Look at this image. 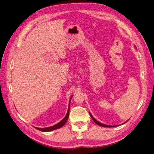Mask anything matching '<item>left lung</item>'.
I'll return each mask as SVG.
<instances>
[{
  "label": "left lung",
  "instance_id": "left-lung-1",
  "mask_svg": "<svg viewBox=\"0 0 154 154\" xmlns=\"http://www.w3.org/2000/svg\"><path fill=\"white\" fill-rule=\"evenodd\" d=\"M90 116H91V117L92 118V120L94 121V122L97 124V125H100V126H101V127H114L115 126H110V125H105V124H103V123H100V122H97V120H96L94 118V117H93V116H92V114L90 113Z\"/></svg>",
  "mask_w": 154,
  "mask_h": 154
}]
</instances>
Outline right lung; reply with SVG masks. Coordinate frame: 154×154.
<instances>
[{"label":"right lung","mask_w":154,"mask_h":154,"mask_svg":"<svg viewBox=\"0 0 154 154\" xmlns=\"http://www.w3.org/2000/svg\"><path fill=\"white\" fill-rule=\"evenodd\" d=\"M69 106H70V104H69ZM69 106V109H68V110H67V114L66 116V117H65L61 121V122H59L57 125H55L54 126H52V127H47V128H36V127H35V128L37 130H40V131H42V132H49V131H51V130H56V129H58L59 128H61L62 127H63V126L66 123L68 119L69 115V110H70V107Z\"/></svg>","instance_id":"add662e5"}]
</instances>
